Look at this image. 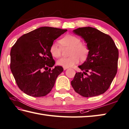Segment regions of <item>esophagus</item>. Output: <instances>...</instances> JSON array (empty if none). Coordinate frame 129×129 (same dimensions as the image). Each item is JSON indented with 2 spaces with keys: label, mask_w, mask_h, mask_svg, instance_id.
I'll return each mask as SVG.
<instances>
[{
  "label": "esophagus",
  "mask_w": 129,
  "mask_h": 129,
  "mask_svg": "<svg viewBox=\"0 0 129 129\" xmlns=\"http://www.w3.org/2000/svg\"><path fill=\"white\" fill-rule=\"evenodd\" d=\"M63 69H64V70L65 71V70H66V69H68V67H63Z\"/></svg>",
  "instance_id": "esophagus-1"
}]
</instances>
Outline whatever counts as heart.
<instances>
[{"label": "heart", "instance_id": "b5f03b06", "mask_svg": "<svg viewBox=\"0 0 129 129\" xmlns=\"http://www.w3.org/2000/svg\"><path fill=\"white\" fill-rule=\"evenodd\" d=\"M62 47H71L68 57H62L57 61V64L63 67H72L77 64L79 61V58L82 60L87 57L89 50L87 46L81 43V39L73 35L67 34L59 41ZM60 43L55 42L52 43L50 51L53 57L58 58L61 55L62 47Z\"/></svg>", "mask_w": 129, "mask_h": 129}]
</instances>
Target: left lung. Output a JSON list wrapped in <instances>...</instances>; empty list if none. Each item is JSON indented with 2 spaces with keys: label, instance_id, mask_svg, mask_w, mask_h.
I'll return each mask as SVG.
<instances>
[{
  "label": "left lung",
  "instance_id": "obj_1",
  "mask_svg": "<svg viewBox=\"0 0 129 129\" xmlns=\"http://www.w3.org/2000/svg\"><path fill=\"white\" fill-rule=\"evenodd\" d=\"M73 32L85 41L89 52L85 61L78 66L83 72L75 74L72 87L83 97L101 95L109 88L117 73L118 49L111 37L95 28L79 27Z\"/></svg>",
  "mask_w": 129,
  "mask_h": 129
}]
</instances>
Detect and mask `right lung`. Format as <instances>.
<instances>
[{
  "instance_id": "1",
  "label": "right lung",
  "mask_w": 129,
  "mask_h": 129,
  "mask_svg": "<svg viewBox=\"0 0 129 129\" xmlns=\"http://www.w3.org/2000/svg\"><path fill=\"white\" fill-rule=\"evenodd\" d=\"M67 29L43 26L23 35L11 48V72L16 83L26 94L44 96L54 86L57 76L63 71L55 66L50 48L55 39Z\"/></svg>"
}]
</instances>
